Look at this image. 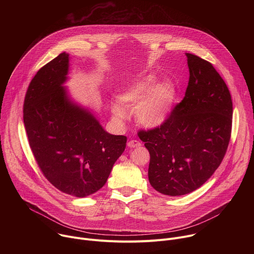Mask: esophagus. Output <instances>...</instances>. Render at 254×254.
<instances>
[{
    "label": "esophagus",
    "mask_w": 254,
    "mask_h": 254,
    "mask_svg": "<svg viewBox=\"0 0 254 254\" xmlns=\"http://www.w3.org/2000/svg\"><path fill=\"white\" fill-rule=\"evenodd\" d=\"M127 146H128V148L134 149V148H139L141 146V143L138 140H136V139H130L127 142Z\"/></svg>",
    "instance_id": "esophagus-1"
}]
</instances>
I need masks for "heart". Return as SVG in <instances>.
I'll use <instances>...</instances> for the list:
<instances>
[{
	"mask_svg": "<svg viewBox=\"0 0 254 254\" xmlns=\"http://www.w3.org/2000/svg\"><path fill=\"white\" fill-rule=\"evenodd\" d=\"M153 75L144 76L124 86L118 93V100L125 107H135L137 122L147 128L161 127L172 115L177 102L178 92L169 81L157 82ZM114 117L125 121L127 114L117 104L112 106Z\"/></svg>",
	"mask_w": 254,
	"mask_h": 254,
	"instance_id": "heart-1",
	"label": "heart"
}]
</instances>
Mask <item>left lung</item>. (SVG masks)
<instances>
[{
	"instance_id": "8db88e82",
	"label": "left lung",
	"mask_w": 254,
	"mask_h": 254,
	"mask_svg": "<svg viewBox=\"0 0 254 254\" xmlns=\"http://www.w3.org/2000/svg\"><path fill=\"white\" fill-rule=\"evenodd\" d=\"M186 56L190 77L183 100L161 127L137 133L151 156L150 184L168 196L200 188L220 166L231 136L233 107L226 83L210 62Z\"/></svg>"
}]
</instances>
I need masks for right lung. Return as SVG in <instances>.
<instances>
[{
    "instance_id": "1",
    "label": "right lung",
    "mask_w": 254,
    "mask_h": 254,
    "mask_svg": "<svg viewBox=\"0 0 254 254\" xmlns=\"http://www.w3.org/2000/svg\"><path fill=\"white\" fill-rule=\"evenodd\" d=\"M68 69L69 54L63 52L36 73L24 100V125L46 179L83 198L104 186L127 136L108 133L88 108L70 99L63 86Z\"/></svg>"
}]
</instances>
